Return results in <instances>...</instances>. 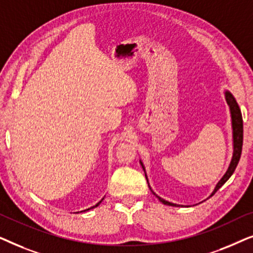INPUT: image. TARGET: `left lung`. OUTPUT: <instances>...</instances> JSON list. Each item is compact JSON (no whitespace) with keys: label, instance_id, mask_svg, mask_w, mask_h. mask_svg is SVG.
<instances>
[{"label":"left lung","instance_id":"left-lung-1","mask_svg":"<svg viewBox=\"0 0 253 253\" xmlns=\"http://www.w3.org/2000/svg\"><path fill=\"white\" fill-rule=\"evenodd\" d=\"M226 100L228 106L230 108V113H231V122H233V134H234V154H233V159H231L230 166L228 168V170L221 181L217 183V185L214 189V191L212 193V196L215 193L217 190H219L221 186H222L224 183H226L233 172L235 171V169L237 167L238 161L241 159V154H242V146H243V119H242V114L240 110V107H238L236 100L234 99V96L230 94L229 92H226ZM154 193V192H153ZM155 195V193H154ZM157 196V195H155ZM158 199L160 200L161 203H164L165 205H169V206H177L176 204L166 202L165 199L160 198V197L157 196Z\"/></svg>","mask_w":253,"mask_h":253}]
</instances>
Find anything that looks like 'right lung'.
Listing matches in <instances>:
<instances>
[{"label": "right lung", "mask_w": 253, "mask_h": 253, "mask_svg": "<svg viewBox=\"0 0 253 253\" xmlns=\"http://www.w3.org/2000/svg\"><path fill=\"white\" fill-rule=\"evenodd\" d=\"M101 202H102V200H101ZM101 202H99L98 204H96V205H95V206H93V207H96V206H98V205H99V204H100V203H101ZM93 207H92V209H93ZM88 210H89V209H88ZM88 210H85V211H88Z\"/></svg>", "instance_id": "obj_1"}]
</instances>
